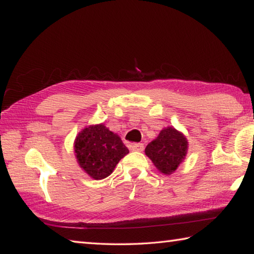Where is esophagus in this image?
<instances>
[{"instance_id": "obj_1", "label": "esophagus", "mask_w": 254, "mask_h": 254, "mask_svg": "<svg viewBox=\"0 0 254 254\" xmlns=\"http://www.w3.org/2000/svg\"><path fill=\"white\" fill-rule=\"evenodd\" d=\"M131 150L132 151H137V152L143 151V144L142 143H133L131 145Z\"/></svg>"}]
</instances>
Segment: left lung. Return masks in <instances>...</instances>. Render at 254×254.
I'll list each match as a JSON object with an SVG mask.
<instances>
[{
  "label": "left lung",
  "mask_w": 254,
  "mask_h": 254,
  "mask_svg": "<svg viewBox=\"0 0 254 254\" xmlns=\"http://www.w3.org/2000/svg\"><path fill=\"white\" fill-rule=\"evenodd\" d=\"M188 151V141L183 132L174 127H163L144 152L161 174L169 176L184 162Z\"/></svg>",
  "instance_id": "obj_1"
}]
</instances>
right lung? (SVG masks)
Here are the masks:
<instances>
[{
	"mask_svg": "<svg viewBox=\"0 0 254 254\" xmlns=\"http://www.w3.org/2000/svg\"><path fill=\"white\" fill-rule=\"evenodd\" d=\"M74 152L81 170L91 178L101 180L113 173L128 149L117 133L100 123L86 127L77 134Z\"/></svg>",
	"mask_w": 254,
	"mask_h": 254,
	"instance_id": "1",
	"label": "right lung"
}]
</instances>
